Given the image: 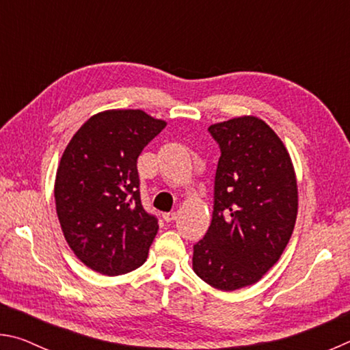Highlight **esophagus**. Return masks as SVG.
I'll list each match as a JSON object with an SVG mask.
<instances>
[{"label": "esophagus", "instance_id": "34e87169", "mask_svg": "<svg viewBox=\"0 0 350 350\" xmlns=\"http://www.w3.org/2000/svg\"><path fill=\"white\" fill-rule=\"evenodd\" d=\"M176 219H177V213H176V211L163 213V221H165V222H174Z\"/></svg>", "mask_w": 350, "mask_h": 350}]
</instances>
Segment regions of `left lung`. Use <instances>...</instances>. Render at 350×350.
<instances>
[{"instance_id": "8db88e82", "label": "left lung", "mask_w": 350, "mask_h": 350, "mask_svg": "<svg viewBox=\"0 0 350 350\" xmlns=\"http://www.w3.org/2000/svg\"><path fill=\"white\" fill-rule=\"evenodd\" d=\"M221 148L215 205L193 270L232 292L258 282L287 247L298 215V187L286 146L267 123L244 116L208 128Z\"/></svg>"}]
</instances>
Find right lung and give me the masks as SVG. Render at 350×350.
<instances>
[{"mask_svg":"<svg viewBox=\"0 0 350 350\" xmlns=\"http://www.w3.org/2000/svg\"><path fill=\"white\" fill-rule=\"evenodd\" d=\"M165 126L140 109L98 112L63 152L58 221L75 256L94 271L117 276L146 260L159 224L142 205L137 159Z\"/></svg>","mask_w":350,"mask_h":350,"instance_id":"right-lung-1","label":"right lung"}]
</instances>
